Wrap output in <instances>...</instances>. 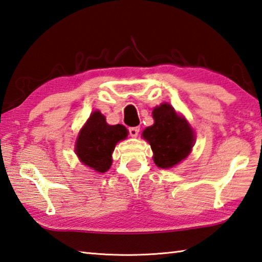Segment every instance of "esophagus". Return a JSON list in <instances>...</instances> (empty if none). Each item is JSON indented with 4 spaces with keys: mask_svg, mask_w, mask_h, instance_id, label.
Here are the masks:
<instances>
[{
    "mask_svg": "<svg viewBox=\"0 0 262 262\" xmlns=\"http://www.w3.org/2000/svg\"><path fill=\"white\" fill-rule=\"evenodd\" d=\"M139 131H140V127L139 126H133V127H130V129H129L130 136L133 137V138L138 137V135H139Z\"/></svg>",
    "mask_w": 262,
    "mask_h": 262,
    "instance_id": "34e87169",
    "label": "esophagus"
}]
</instances>
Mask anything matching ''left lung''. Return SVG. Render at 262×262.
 <instances>
[{
	"label": "left lung",
	"instance_id": "left-lung-1",
	"mask_svg": "<svg viewBox=\"0 0 262 262\" xmlns=\"http://www.w3.org/2000/svg\"><path fill=\"white\" fill-rule=\"evenodd\" d=\"M154 124L142 132L154 152L155 164L170 169L190 154L195 144V133L184 116H180L170 103L164 102L152 111Z\"/></svg>",
	"mask_w": 262,
	"mask_h": 262
}]
</instances>
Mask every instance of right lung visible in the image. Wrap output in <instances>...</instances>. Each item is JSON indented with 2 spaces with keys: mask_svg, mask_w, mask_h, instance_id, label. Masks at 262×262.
Segmentation results:
<instances>
[{
  "mask_svg": "<svg viewBox=\"0 0 262 262\" xmlns=\"http://www.w3.org/2000/svg\"><path fill=\"white\" fill-rule=\"evenodd\" d=\"M127 137L124 125L107 124L99 111L93 112L78 133L75 152L83 164L105 173L112 165V154L118 141Z\"/></svg>",
  "mask_w": 262,
  "mask_h": 262,
  "instance_id": "obj_1",
  "label": "right lung"
}]
</instances>
